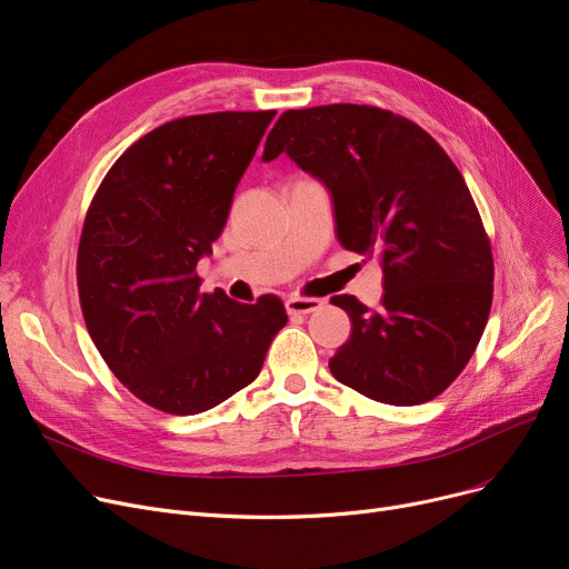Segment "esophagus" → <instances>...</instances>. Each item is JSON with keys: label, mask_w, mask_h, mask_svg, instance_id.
I'll use <instances>...</instances> for the list:
<instances>
[{"label": "esophagus", "mask_w": 569, "mask_h": 569, "mask_svg": "<svg viewBox=\"0 0 569 569\" xmlns=\"http://www.w3.org/2000/svg\"><path fill=\"white\" fill-rule=\"evenodd\" d=\"M322 307V300L318 297H288L286 300V311L290 316H300V313H313Z\"/></svg>", "instance_id": "34e87169"}]
</instances>
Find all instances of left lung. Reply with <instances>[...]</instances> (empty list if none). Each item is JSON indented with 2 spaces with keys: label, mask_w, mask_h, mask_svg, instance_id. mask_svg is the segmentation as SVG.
<instances>
[{
  "label": "left lung",
  "mask_w": 569,
  "mask_h": 569,
  "mask_svg": "<svg viewBox=\"0 0 569 569\" xmlns=\"http://www.w3.org/2000/svg\"><path fill=\"white\" fill-rule=\"evenodd\" d=\"M279 154L330 193L341 247L382 262L380 311L332 297L352 322L332 376L380 403L431 401L468 365L493 297L491 244L461 172L410 119L352 103L283 112L262 161Z\"/></svg>",
  "instance_id": "obj_1"
}]
</instances>
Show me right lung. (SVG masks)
I'll return each instance as SVG.
<instances>
[{
  "mask_svg": "<svg viewBox=\"0 0 569 569\" xmlns=\"http://www.w3.org/2000/svg\"><path fill=\"white\" fill-rule=\"evenodd\" d=\"M274 110L172 119L114 161L84 219L78 292L89 337L131 395L198 415L242 390L288 322L279 297L200 295L196 264Z\"/></svg>",
  "mask_w": 569,
  "mask_h": 569,
  "instance_id": "right-lung-1",
  "label": "right lung"
}]
</instances>
